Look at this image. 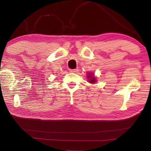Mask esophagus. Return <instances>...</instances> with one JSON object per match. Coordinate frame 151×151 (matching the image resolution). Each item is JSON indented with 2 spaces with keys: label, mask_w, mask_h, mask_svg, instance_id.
Instances as JSON below:
<instances>
[{
  "label": "esophagus",
  "mask_w": 151,
  "mask_h": 151,
  "mask_svg": "<svg viewBox=\"0 0 151 151\" xmlns=\"http://www.w3.org/2000/svg\"><path fill=\"white\" fill-rule=\"evenodd\" d=\"M69 70L71 73H77L78 71V68H75V69H70Z\"/></svg>",
  "instance_id": "1"
}]
</instances>
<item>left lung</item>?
I'll return each instance as SVG.
<instances>
[{
  "label": "left lung",
  "mask_w": 151,
  "mask_h": 151,
  "mask_svg": "<svg viewBox=\"0 0 151 151\" xmlns=\"http://www.w3.org/2000/svg\"><path fill=\"white\" fill-rule=\"evenodd\" d=\"M88 76V78H90V83H95V81H96V80H95V77H94V76H93V75H92V74H90V75L89 76Z\"/></svg>",
  "instance_id": "left-lung-1"
}]
</instances>
